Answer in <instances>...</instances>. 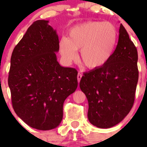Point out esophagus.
<instances>
[{
	"mask_svg": "<svg viewBox=\"0 0 147 147\" xmlns=\"http://www.w3.org/2000/svg\"><path fill=\"white\" fill-rule=\"evenodd\" d=\"M82 74H81L80 72H79L78 75H77V80H78V82H80L81 79H82Z\"/></svg>",
	"mask_w": 147,
	"mask_h": 147,
	"instance_id": "1",
	"label": "esophagus"
}]
</instances>
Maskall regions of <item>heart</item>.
I'll return each mask as SVG.
<instances>
[{"label":"heart","mask_w":147,"mask_h":147,"mask_svg":"<svg viewBox=\"0 0 147 147\" xmlns=\"http://www.w3.org/2000/svg\"><path fill=\"white\" fill-rule=\"evenodd\" d=\"M117 39L115 27L109 22L89 21L76 25L68 37L60 39L59 52L64 61L71 63L80 50V61L89 69L104 66L113 55Z\"/></svg>","instance_id":"heart-1"}]
</instances>
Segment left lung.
I'll use <instances>...</instances> for the list:
<instances>
[{"mask_svg":"<svg viewBox=\"0 0 147 147\" xmlns=\"http://www.w3.org/2000/svg\"><path fill=\"white\" fill-rule=\"evenodd\" d=\"M113 55L104 66L85 72L79 87L88 102L92 125L108 129L119 124L133 105L138 82V51L120 24Z\"/></svg>","mask_w":147,"mask_h":147,"instance_id":"8db88e82","label":"left lung"}]
</instances>
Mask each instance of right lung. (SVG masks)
I'll use <instances>...</instances> for the list:
<instances>
[{"mask_svg": "<svg viewBox=\"0 0 147 147\" xmlns=\"http://www.w3.org/2000/svg\"><path fill=\"white\" fill-rule=\"evenodd\" d=\"M38 20L27 30L11 57L8 77L13 109L32 128L55 129L63 119L65 99L77 88V71L57 61L56 30Z\"/></svg>", "mask_w": 147, "mask_h": 147, "instance_id": "add662e5", "label": "right lung"}]
</instances>
